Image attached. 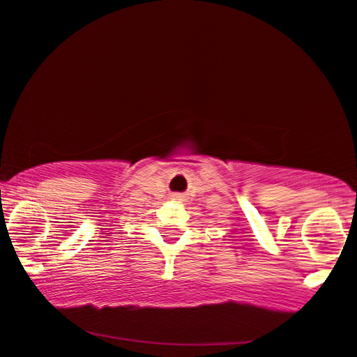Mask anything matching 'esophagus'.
<instances>
[{"mask_svg": "<svg viewBox=\"0 0 357 357\" xmlns=\"http://www.w3.org/2000/svg\"><path fill=\"white\" fill-rule=\"evenodd\" d=\"M181 197H183L181 195H174V196H173V199H176V201H181Z\"/></svg>", "mask_w": 357, "mask_h": 357, "instance_id": "esophagus-1", "label": "esophagus"}]
</instances>
